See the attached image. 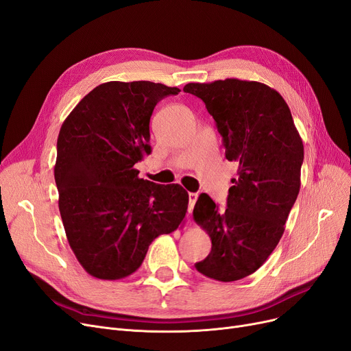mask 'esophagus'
<instances>
[{"instance_id":"obj_1","label":"esophagus","mask_w":351,"mask_h":351,"mask_svg":"<svg viewBox=\"0 0 351 351\" xmlns=\"http://www.w3.org/2000/svg\"><path fill=\"white\" fill-rule=\"evenodd\" d=\"M196 201H197V193L189 192V212H192V209H193Z\"/></svg>"}]
</instances>
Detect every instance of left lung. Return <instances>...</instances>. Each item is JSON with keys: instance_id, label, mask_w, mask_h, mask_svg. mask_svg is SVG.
<instances>
[{"instance_id": "obj_1", "label": "left lung", "mask_w": 351, "mask_h": 351, "mask_svg": "<svg viewBox=\"0 0 351 351\" xmlns=\"http://www.w3.org/2000/svg\"><path fill=\"white\" fill-rule=\"evenodd\" d=\"M222 136L225 156L238 163L225 210L206 193L193 219L212 248L195 267L204 276L231 282L251 276L276 250L298 192L304 146L288 104L277 90L258 82L225 79L189 83Z\"/></svg>"}]
</instances>
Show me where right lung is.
Instances as JSON below:
<instances>
[{"label": "right lung", "mask_w": 351, "mask_h": 351, "mask_svg": "<svg viewBox=\"0 0 351 351\" xmlns=\"http://www.w3.org/2000/svg\"><path fill=\"white\" fill-rule=\"evenodd\" d=\"M178 87L109 82L86 95L62 125L54 179L70 247L96 278L138 269L149 245L184 221L189 195L178 184L141 179L134 163L150 155L149 121Z\"/></svg>", "instance_id": "add662e5"}]
</instances>
